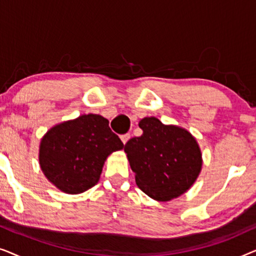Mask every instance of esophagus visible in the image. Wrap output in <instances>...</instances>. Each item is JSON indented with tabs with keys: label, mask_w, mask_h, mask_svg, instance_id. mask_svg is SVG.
Returning a JSON list of instances; mask_svg holds the SVG:
<instances>
[{
	"label": "esophagus",
	"mask_w": 256,
	"mask_h": 256,
	"mask_svg": "<svg viewBox=\"0 0 256 256\" xmlns=\"http://www.w3.org/2000/svg\"><path fill=\"white\" fill-rule=\"evenodd\" d=\"M129 138H130V134H124V135L121 136V141H122V143H124V144H126V143L128 142Z\"/></svg>",
	"instance_id": "34e87169"
}]
</instances>
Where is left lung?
Here are the masks:
<instances>
[{
	"mask_svg": "<svg viewBox=\"0 0 256 256\" xmlns=\"http://www.w3.org/2000/svg\"><path fill=\"white\" fill-rule=\"evenodd\" d=\"M142 135L126 143L124 152L138 186L157 202L185 194L202 171V150L190 132L155 116L138 122Z\"/></svg>",
	"mask_w": 256,
	"mask_h": 256,
	"instance_id": "8db88e82",
	"label": "left lung"
}]
</instances>
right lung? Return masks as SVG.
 Returning <instances> with one entry per match:
<instances>
[{"label":"right lung","instance_id":"1","mask_svg":"<svg viewBox=\"0 0 256 256\" xmlns=\"http://www.w3.org/2000/svg\"><path fill=\"white\" fill-rule=\"evenodd\" d=\"M124 149L99 114H82L54 126L40 143V169L48 180L68 194H82L100 180L107 157Z\"/></svg>","mask_w":256,"mask_h":256}]
</instances>
